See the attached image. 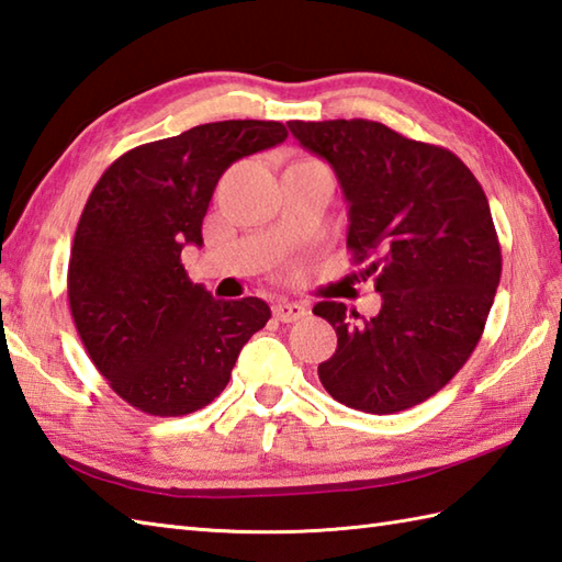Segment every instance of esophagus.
I'll use <instances>...</instances> for the list:
<instances>
[{
    "mask_svg": "<svg viewBox=\"0 0 562 562\" xmlns=\"http://www.w3.org/2000/svg\"><path fill=\"white\" fill-rule=\"evenodd\" d=\"M307 315V307L301 303H291V301H279L273 305V317L279 319V323H295V319H301Z\"/></svg>",
    "mask_w": 562,
    "mask_h": 562,
    "instance_id": "esophagus-1",
    "label": "esophagus"
}]
</instances>
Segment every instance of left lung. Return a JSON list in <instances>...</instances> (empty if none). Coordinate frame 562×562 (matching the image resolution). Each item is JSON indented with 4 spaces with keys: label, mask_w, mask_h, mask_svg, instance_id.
Here are the masks:
<instances>
[{
    "label": "left lung",
    "mask_w": 562,
    "mask_h": 562,
    "mask_svg": "<svg viewBox=\"0 0 562 562\" xmlns=\"http://www.w3.org/2000/svg\"><path fill=\"white\" fill-rule=\"evenodd\" d=\"M305 150L325 157L349 201L347 247L375 277L381 313L345 303L313 313L337 331L317 366L337 403L393 415L439 393L471 359L499 285L502 251L490 203L461 159L366 119L291 121Z\"/></svg>",
    "instance_id": "1"
}]
</instances>
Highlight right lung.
I'll use <instances>...</instances> for the list:
<instances>
[{
	"label": "right lung",
	"instance_id": "add662e5",
	"mask_svg": "<svg viewBox=\"0 0 562 562\" xmlns=\"http://www.w3.org/2000/svg\"><path fill=\"white\" fill-rule=\"evenodd\" d=\"M289 137L279 121L203 123L137 145L91 189L79 217L67 297L79 339L111 391L153 417L191 415L225 391L249 337L269 323L259 297L213 301L184 245L223 171Z\"/></svg>",
	"mask_w": 562,
	"mask_h": 562
}]
</instances>
